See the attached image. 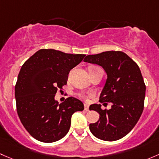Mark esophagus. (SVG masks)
Here are the masks:
<instances>
[{
  "label": "esophagus",
  "mask_w": 159,
  "mask_h": 159,
  "mask_svg": "<svg viewBox=\"0 0 159 159\" xmlns=\"http://www.w3.org/2000/svg\"><path fill=\"white\" fill-rule=\"evenodd\" d=\"M84 109L86 111H89V106L87 104H84Z\"/></svg>",
  "instance_id": "obj_1"
}]
</instances>
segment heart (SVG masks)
Wrapping results in <instances>:
<instances>
[{
    "instance_id": "heart-1",
    "label": "heart",
    "mask_w": 159,
    "mask_h": 159,
    "mask_svg": "<svg viewBox=\"0 0 159 159\" xmlns=\"http://www.w3.org/2000/svg\"><path fill=\"white\" fill-rule=\"evenodd\" d=\"M82 97H83V98H85V96H81Z\"/></svg>"
}]
</instances>
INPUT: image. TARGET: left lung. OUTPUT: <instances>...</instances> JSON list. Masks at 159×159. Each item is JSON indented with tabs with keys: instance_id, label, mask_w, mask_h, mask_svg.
Returning a JSON list of instances; mask_svg holds the SVG:
<instances>
[{
	"instance_id": "left-lung-1",
	"label": "left lung",
	"mask_w": 159,
	"mask_h": 159,
	"mask_svg": "<svg viewBox=\"0 0 159 159\" xmlns=\"http://www.w3.org/2000/svg\"><path fill=\"white\" fill-rule=\"evenodd\" d=\"M84 62L97 64L105 70L107 79L99 102L112 103L110 109H102L100 104L91 105L93 110L99 114V119L89 124L90 132L104 141L120 139L134 128L143 112L145 85L140 69L122 51L88 55Z\"/></svg>"
}]
</instances>
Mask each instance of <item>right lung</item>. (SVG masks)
I'll list each match as a JSON object with an SVG mask.
<instances>
[{"mask_svg":"<svg viewBox=\"0 0 159 159\" xmlns=\"http://www.w3.org/2000/svg\"><path fill=\"white\" fill-rule=\"evenodd\" d=\"M85 56L41 49L23 64L15 86L17 111L24 128L37 140L50 143L63 139L72 115L84 109L76 98L59 104L54 97L57 89L66 85L70 70Z\"/></svg>","mask_w":159,"mask_h":159,"instance_id":"1","label":"right lung"}]
</instances>
